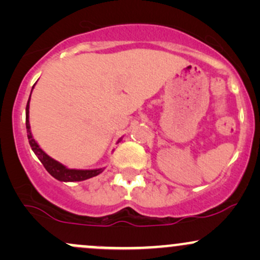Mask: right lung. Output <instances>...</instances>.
<instances>
[{
  "instance_id": "1",
  "label": "right lung",
  "mask_w": 260,
  "mask_h": 260,
  "mask_svg": "<svg viewBox=\"0 0 260 260\" xmlns=\"http://www.w3.org/2000/svg\"><path fill=\"white\" fill-rule=\"evenodd\" d=\"M29 100H30V96H29ZM29 100L28 104H26L25 109V126H26V133H28V139L29 144L34 151L35 155L39 157V160L41 161V164L44 165V168L47 170L50 175L52 177H55L56 180L58 181H64V182H74V181H84L88 180V178L94 177V176H98L103 172V169L98 170H70L66 166L62 165V164L57 162L56 160L51 159L49 155H46L39 148L34 138H32L31 132H30V124H29Z\"/></svg>"
}]
</instances>
